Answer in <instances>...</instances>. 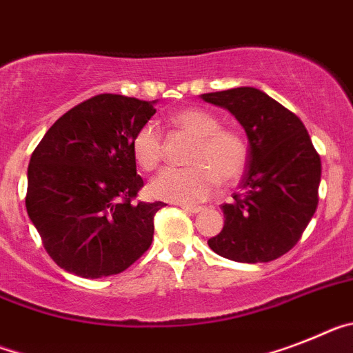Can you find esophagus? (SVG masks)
<instances>
[{
  "mask_svg": "<svg viewBox=\"0 0 353 353\" xmlns=\"http://www.w3.org/2000/svg\"><path fill=\"white\" fill-rule=\"evenodd\" d=\"M181 210L186 211V213H199V211H202L204 208L202 206H190V204H179Z\"/></svg>",
  "mask_w": 353,
  "mask_h": 353,
  "instance_id": "1",
  "label": "esophagus"
}]
</instances>
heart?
<instances>
[{"mask_svg": "<svg viewBox=\"0 0 353 353\" xmlns=\"http://www.w3.org/2000/svg\"><path fill=\"white\" fill-rule=\"evenodd\" d=\"M177 130L195 139L185 168H167L151 183L156 199L179 204L204 201L222 185H232L249 163V145L238 131L223 130L220 121L204 110H179L170 115ZM134 161L152 172L163 159V139L154 122H145L131 139Z\"/></svg>", "mask_w": 353, "mask_h": 353, "instance_id": "obj_1", "label": "heart"}]
</instances>
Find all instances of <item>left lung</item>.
<instances>
[{"instance_id": "8db88e82", "label": "left lung", "mask_w": 353, "mask_h": 353, "mask_svg": "<svg viewBox=\"0 0 353 353\" xmlns=\"http://www.w3.org/2000/svg\"><path fill=\"white\" fill-rule=\"evenodd\" d=\"M201 97L229 110L250 143L240 192L222 204L223 229L208 245L231 261H274L295 247L316 211L320 154L302 121L265 92L240 87Z\"/></svg>"}]
</instances>
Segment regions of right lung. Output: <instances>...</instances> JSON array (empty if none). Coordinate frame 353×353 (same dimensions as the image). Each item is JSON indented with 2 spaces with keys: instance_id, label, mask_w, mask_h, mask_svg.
<instances>
[{
  "instance_id": "obj_1",
  "label": "right lung",
  "mask_w": 353,
  "mask_h": 353,
  "mask_svg": "<svg viewBox=\"0 0 353 353\" xmlns=\"http://www.w3.org/2000/svg\"><path fill=\"white\" fill-rule=\"evenodd\" d=\"M154 101L99 94L58 119L28 165L26 211L46 252L85 279L117 275L152 243L165 202L134 201L131 139L156 113Z\"/></svg>"
}]
</instances>
